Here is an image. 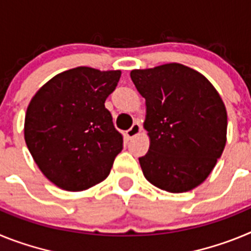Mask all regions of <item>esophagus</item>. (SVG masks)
<instances>
[{"label":"esophagus","instance_id":"1","mask_svg":"<svg viewBox=\"0 0 251 251\" xmlns=\"http://www.w3.org/2000/svg\"><path fill=\"white\" fill-rule=\"evenodd\" d=\"M142 130V127H141V124L139 123H133L132 127L129 128V129L127 130V137L128 138H133V137H136L137 134H139V132Z\"/></svg>","mask_w":251,"mask_h":251}]
</instances>
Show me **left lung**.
I'll return each instance as SVG.
<instances>
[{"label": "left lung", "instance_id": "1", "mask_svg": "<svg viewBox=\"0 0 251 251\" xmlns=\"http://www.w3.org/2000/svg\"><path fill=\"white\" fill-rule=\"evenodd\" d=\"M130 77L146 99L150 150L139 158L143 175L167 192L194 190L211 174L226 145L227 113L220 94L182 64L136 69Z\"/></svg>", "mask_w": 251, "mask_h": 251}]
</instances>
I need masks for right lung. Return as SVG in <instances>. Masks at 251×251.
Returning <instances> with one entry per match:
<instances>
[{
  "instance_id": "1",
  "label": "right lung",
  "mask_w": 251,
  "mask_h": 251,
  "mask_svg": "<svg viewBox=\"0 0 251 251\" xmlns=\"http://www.w3.org/2000/svg\"><path fill=\"white\" fill-rule=\"evenodd\" d=\"M121 70L79 66L55 75L37 90L25 115V142L49 181L84 191L108 177L123 137L104 103Z\"/></svg>"
}]
</instances>
